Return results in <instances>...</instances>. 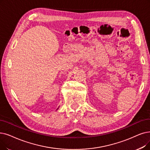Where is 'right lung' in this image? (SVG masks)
<instances>
[{
  "instance_id": "1",
  "label": "right lung",
  "mask_w": 150,
  "mask_h": 150,
  "mask_svg": "<svg viewBox=\"0 0 150 150\" xmlns=\"http://www.w3.org/2000/svg\"><path fill=\"white\" fill-rule=\"evenodd\" d=\"M57 109H58V108H57Z\"/></svg>"
}]
</instances>
